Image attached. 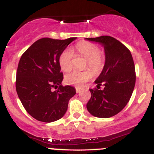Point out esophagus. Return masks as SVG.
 Segmentation results:
<instances>
[{
  "instance_id": "obj_1",
  "label": "esophagus",
  "mask_w": 154,
  "mask_h": 154,
  "mask_svg": "<svg viewBox=\"0 0 154 154\" xmlns=\"http://www.w3.org/2000/svg\"><path fill=\"white\" fill-rule=\"evenodd\" d=\"M80 92V88H78V87H76V92H77V93H79V92Z\"/></svg>"
}]
</instances>
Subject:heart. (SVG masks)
Listing matches in <instances>:
<instances>
[{"instance_id": "heart-1", "label": "heart", "mask_w": 154, "mask_h": 154, "mask_svg": "<svg viewBox=\"0 0 154 154\" xmlns=\"http://www.w3.org/2000/svg\"><path fill=\"white\" fill-rule=\"evenodd\" d=\"M77 50L79 54L87 59L86 67L89 68L95 74L101 73L105 64V55L99 51V48L96 44L88 41H82L77 44ZM74 53L71 48H68L61 53L59 59V64L63 71H69L72 68V60ZM92 77V72L89 71H72L66 74L65 80L66 83L74 85L76 86H83L84 83L91 80Z\"/></svg>"}]
</instances>
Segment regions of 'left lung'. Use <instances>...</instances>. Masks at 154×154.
I'll return each mask as SVG.
<instances>
[{"instance_id":"left-lung-1","label":"left lung","mask_w":154,"mask_h":154,"mask_svg":"<svg viewBox=\"0 0 154 154\" xmlns=\"http://www.w3.org/2000/svg\"><path fill=\"white\" fill-rule=\"evenodd\" d=\"M104 46L105 64L95 83L97 88L89 89L91 98L86 104L95 117L108 118L117 114L132 96L135 84V64L129 49L110 36L86 38ZM101 85L104 89L100 90Z\"/></svg>"}]
</instances>
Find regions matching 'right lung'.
I'll return each instance as SVG.
<instances>
[{
	"label": "right lung",
	"mask_w": 154,
	"mask_h": 154,
	"mask_svg": "<svg viewBox=\"0 0 154 154\" xmlns=\"http://www.w3.org/2000/svg\"><path fill=\"white\" fill-rule=\"evenodd\" d=\"M76 38H41L21 56L16 92L26 111L37 120L51 123L62 118L70 98L76 94L73 86L62 85L63 74L59 64L61 53ZM53 88L57 89L53 91Z\"/></svg>",
	"instance_id": "1"
}]
</instances>
